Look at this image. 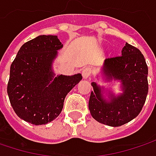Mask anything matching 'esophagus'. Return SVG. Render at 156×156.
<instances>
[{"mask_svg": "<svg viewBox=\"0 0 156 156\" xmlns=\"http://www.w3.org/2000/svg\"><path fill=\"white\" fill-rule=\"evenodd\" d=\"M90 75H91V69H89V68H86V69H84L82 70V77L84 79H87L90 77Z\"/></svg>", "mask_w": 156, "mask_h": 156, "instance_id": "esophagus-1", "label": "esophagus"}]
</instances>
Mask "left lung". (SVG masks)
Listing matches in <instances>:
<instances>
[{"label":"left lung","mask_w":156,"mask_h":156,"mask_svg":"<svg viewBox=\"0 0 156 156\" xmlns=\"http://www.w3.org/2000/svg\"><path fill=\"white\" fill-rule=\"evenodd\" d=\"M148 69L141 52L126 43L122 55L108 58L101 67L105 82H120L122 93L92 82L89 110L99 123L117 127L134 119L141 111L148 93Z\"/></svg>","instance_id":"8db88e82"}]
</instances>
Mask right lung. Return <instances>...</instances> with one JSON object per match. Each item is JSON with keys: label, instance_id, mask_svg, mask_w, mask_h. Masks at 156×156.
<instances>
[{"label": "right lung", "instance_id": "add662e5", "mask_svg": "<svg viewBox=\"0 0 156 156\" xmlns=\"http://www.w3.org/2000/svg\"><path fill=\"white\" fill-rule=\"evenodd\" d=\"M62 47L57 36L40 35L17 52L7 90L16 114L25 122L41 125L55 120L68 93L82 79L80 73L55 76L53 62Z\"/></svg>", "mask_w": 156, "mask_h": 156}]
</instances>
